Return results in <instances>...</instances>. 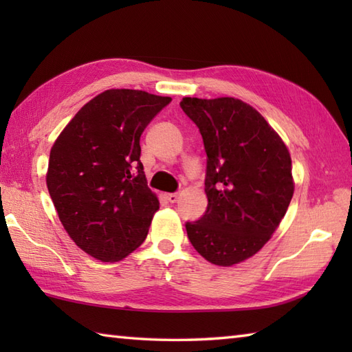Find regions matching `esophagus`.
<instances>
[{
    "instance_id": "esophagus-1",
    "label": "esophagus",
    "mask_w": 352,
    "mask_h": 352,
    "mask_svg": "<svg viewBox=\"0 0 352 352\" xmlns=\"http://www.w3.org/2000/svg\"><path fill=\"white\" fill-rule=\"evenodd\" d=\"M166 199L169 203H177L178 201V193H166Z\"/></svg>"
}]
</instances>
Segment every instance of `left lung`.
I'll return each instance as SVG.
<instances>
[{
    "instance_id": "8db88e82",
    "label": "left lung",
    "mask_w": 352,
    "mask_h": 352,
    "mask_svg": "<svg viewBox=\"0 0 352 352\" xmlns=\"http://www.w3.org/2000/svg\"><path fill=\"white\" fill-rule=\"evenodd\" d=\"M203 136L207 210L186 222L188 237L213 265L231 266L261 250L294 197L292 160L265 118L236 98H183Z\"/></svg>"
}]
</instances>
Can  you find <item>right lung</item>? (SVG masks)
Instances as JSON below:
<instances>
[{
  "mask_svg": "<svg viewBox=\"0 0 352 352\" xmlns=\"http://www.w3.org/2000/svg\"><path fill=\"white\" fill-rule=\"evenodd\" d=\"M172 100L110 89L78 110L50 153L47 186L74 242L118 261L145 241L159 199L146 186L140 134Z\"/></svg>",
  "mask_w": 352,
  "mask_h": 352,
  "instance_id": "add662e5",
  "label": "right lung"
}]
</instances>
